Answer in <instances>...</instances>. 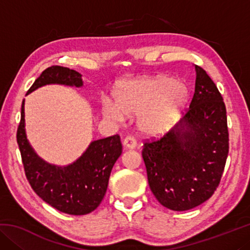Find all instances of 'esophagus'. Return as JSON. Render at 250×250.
Listing matches in <instances>:
<instances>
[{
    "instance_id": "esophagus-1",
    "label": "esophagus",
    "mask_w": 250,
    "mask_h": 250,
    "mask_svg": "<svg viewBox=\"0 0 250 250\" xmlns=\"http://www.w3.org/2000/svg\"><path fill=\"white\" fill-rule=\"evenodd\" d=\"M124 146L126 147V149H134V147L137 146V141H135V139L133 137L128 135V137L125 138Z\"/></svg>"
}]
</instances>
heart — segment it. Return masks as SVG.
<instances>
[{
    "instance_id": "b5f03b06",
    "label": "heart",
    "mask_w": 250,
    "mask_h": 250,
    "mask_svg": "<svg viewBox=\"0 0 250 250\" xmlns=\"http://www.w3.org/2000/svg\"><path fill=\"white\" fill-rule=\"evenodd\" d=\"M116 101L104 100V115L124 121L138 115V128L149 135L166 133L185 111L189 101V88L170 76L141 77L122 82L116 90Z\"/></svg>"
}]
</instances>
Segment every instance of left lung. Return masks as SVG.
Listing matches in <instances>:
<instances>
[{
    "label": "left lung",
    "mask_w": 250,
    "mask_h": 250,
    "mask_svg": "<svg viewBox=\"0 0 250 250\" xmlns=\"http://www.w3.org/2000/svg\"><path fill=\"white\" fill-rule=\"evenodd\" d=\"M195 92L185 116L142 158L152 193L168 209H192L216 191L228 155L226 107L206 71L195 65Z\"/></svg>",
    "instance_id": "obj_1"
}]
</instances>
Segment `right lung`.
I'll list each match as a JSON object with an SVG mask.
<instances>
[{
	"mask_svg": "<svg viewBox=\"0 0 250 250\" xmlns=\"http://www.w3.org/2000/svg\"><path fill=\"white\" fill-rule=\"evenodd\" d=\"M53 83L77 88L83 84L78 71L52 66L41 74L26 95ZM16 138L25 175L42 200L59 211L70 215L89 214L99 206L107 192L110 173L122 153L119 135L92 141L86 151L68 166L50 164L36 154L27 140L23 100Z\"/></svg>",
	"mask_w": 250,
	"mask_h": 250,
	"instance_id": "right-lung-1",
	"label": "right lung"
}]
</instances>
